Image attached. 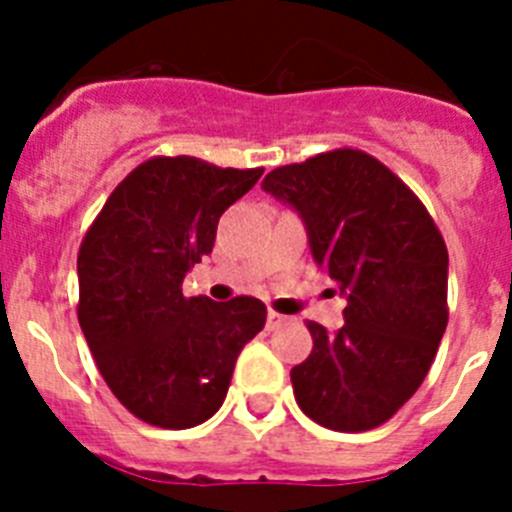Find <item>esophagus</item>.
<instances>
[{
    "instance_id": "34e87169",
    "label": "esophagus",
    "mask_w": 512,
    "mask_h": 512,
    "mask_svg": "<svg viewBox=\"0 0 512 512\" xmlns=\"http://www.w3.org/2000/svg\"><path fill=\"white\" fill-rule=\"evenodd\" d=\"M284 323H287V318H284V315H279V312L269 310V315H266V328L277 330V328H282Z\"/></svg>"
}]
</instances>
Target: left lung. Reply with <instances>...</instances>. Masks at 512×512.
Instances as JSON below:
<instances>
[{"mask_svg":"<svg viewBox=\"0 0 512 512\" xmlns=\"http://www.w3.org/2000/svg\"><path fill=\"white\" fill-rule=\"evenodd\" d=\"M261 187L300 215L312 259L346 300L336 333L307 323L297 405L330 431L377 428L423 384L449 323L446 243L423 202L364 151L279 166Z\"/></svg>","mask_w":512,"mask_h":512,"instance_id":"left-lung-1","label":"left lung"}]
</instances>
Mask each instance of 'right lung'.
<instances>
[{
    "label": "right lung",
    "instance_id": "right-lung-1",
    "mask_svg": "<svg viewBox=\"0 0 512 512\" xmlns=\"http://www.w3.org/2000/svg\"><path fill=\"white\" fill-rule=\"evenodd\" d=\"M264 169H220L192 156L130 171L79 248V325L112 395L146 423L182 431L228 395L241 348L266 323L256 297H184L212 253L217 220Z\"/></svg>",
    "mask_w": 512,
    "mask_h": 512
}]
</instances>
